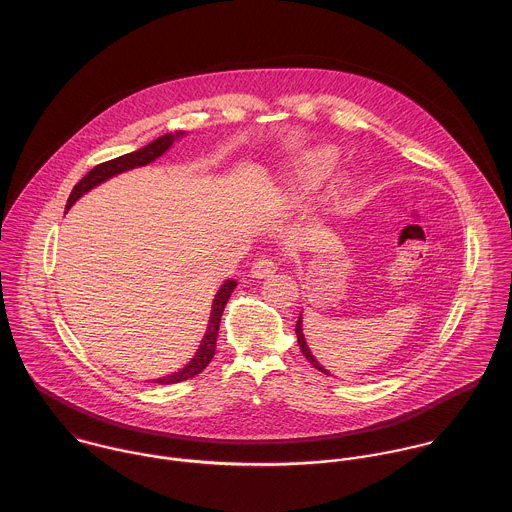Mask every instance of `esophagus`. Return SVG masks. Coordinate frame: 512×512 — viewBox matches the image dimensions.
Masks as SVG:
<instances>
[{"label":"esophagus","instance_id":"obj_1","mask_svg":"<svg viewBox=\"0 0 512 512\" xmlns=\"http://www.w3.org/2000/svg\"><path fill=\"white\" fill-rule=\"evenodd\" d=\"M278 270V264L274 262V258L272 256H260V258H256V262L252 264V276L254 278H266V276H270V274H274Z\"/></svg>","mask_w":512,"mask_h":512}]
</instances>
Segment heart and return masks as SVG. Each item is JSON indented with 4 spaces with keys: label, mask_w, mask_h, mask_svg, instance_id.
<instances>
[{
    "label": "heart",
    "mask_w": 512,
    "mask_h": 512,
    "mask_svg": "<svg viewBox=\"0 0 512 512\" xmlns=\"http://www.w3.org/2000/svg\"><path fill=\"white\" fill-rule=\"evenodd\" d=\"M336 163V153L328 147H320V149H312L308 153L302 155L300 159V176L306 180V182H320L328 172L332 171ZM343 190V182H338L332 190L334 196L341 194Z\"/></svg>",
    "instance_id": "heart-1"
}]
</instances>
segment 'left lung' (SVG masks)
Segmentation results:
<instances>
[{
    "instance_id": "obj_1",
    "label": "left lung",
    "mask_w": 512,
    "mask_h": 512,
    "mask_svg": "<svg viewBox=\"0 0 512 512\" xmlns=\"http://www.w3.org/2000/svg\"><path fill=\"white\" fill-rule=\"evenodd\" d=\"M296 336H298V345H300V349H302V353L306 355V359L316 367V369H320L322 373H328L318 361H316V357L312 355V351L308 349V345H306V340H304V332H302V314H300V318H298V324H296ZM330 375V373H328Z\"/></svg>"
}]
</instances>
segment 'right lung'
<instances>
[{"instance_id":"1","label":"right lung","mask_w":512,"mask_h":512,"mask_svg":"<svg viewBox=\"0 0 512 512\" xmlns=\"http://www.w3.org/2000/svg\"><path fill=\"white\" fill-rule=\"evenodd\" d=\"M180 135H184L182 131H176L174 135L169 133L165 137H159L157 141H153L151 145L139 149V151H133L129 155H123V157H117V159H111L107 163H101L97 165L95 169L87 172L71 190L69 194V200H67V210L75 204V200H79L85 192H89L91 188H95L97 184L109 180L111 176L115 174H121V172L131 171V169H137V167H145L149 163H153L155 159H159L163 153L169 151L174 139H178ZM236 288V282L234 280H226L220 290L216 292L214 300H212V312H210V320H208V330L204 334V338L200 341V347L196 351V355L188 361L186 367H182L180 371L167 375V377H161L157 379V383L161 385H171V383H178V381H186L194 375H198L214 357V351H216V338H218V328H220V318H222V312H224V306L230 298V294L234 292Z\"/></svg>"}]
</instances>
